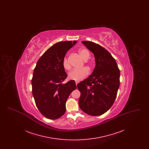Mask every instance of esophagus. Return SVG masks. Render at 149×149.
I'll return each instance as SVG.
<instances>
[{"label": "esophagus", "mask_w": 149, "mask_h": 149, "mask_svg": "<svg viewBox=\"0 0 149 149\" xmlns=\"http://www.w3.org/2000/svg\"><path fill=\"white\" fill-rule=\"evenodd\" d=\"M78 83H79V81H75V84H76V85H77Z\"/></svg>", "instance_id": "34e87169"}]
</instances>
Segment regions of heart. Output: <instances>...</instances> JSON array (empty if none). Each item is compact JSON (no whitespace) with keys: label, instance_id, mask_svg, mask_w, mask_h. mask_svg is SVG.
Returning <instances> with one entry per match:
<instances>
[{"label":"heart","instance_id":"heart-1","mask_svg":"<svg viewBox=\"0 0 149 149\" xmlns=\"http://www.w3.org/2000/svg\"><path fill=\"white\" fill-rule=\"evenodd\" d=\"M79 54L81 58L85 61V63L89 68H91L92 64L91 62H88V60L91 56V54L89 50L85 48H81L78 51ZM63 65L64 69L69 70L71 68V65L69 62L68 57L65 56L63 60ZM89 74V70L86 68H83L80 69H74L70 71L68 74V78L71 80L79 81L86 77Z\"/></svg>","mask_w":149,"mask_h":149}]
</instances>
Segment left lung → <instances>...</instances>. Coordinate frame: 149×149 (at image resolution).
I'll return each instance as SVG.
<instances>
[{"mask_svg":"<svg viewBox=\"0 0 149 149\" xmlns=\"http://www.w3.org/2000/svg\"><path fill=\"white\" fill-rule=\"evenodd\" d=\"M92 51L95 60L92 74L77 85L80 92L79 105L89 115L99 116L112 106L120 86V71L115 59L98 44L81 42Z\"/></svg>","mask_w":149,"mask_h":149,"instance_id":"obj_1","label":"left lung"}]
</instances>
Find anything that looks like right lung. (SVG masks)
<instances>
[{
  "label": "right lung",
  "instance_id": "right-lung-1",
  "mask_svg": "<svg viewBox=\"0 0 149 149\" xmlns=\"http://www.w3.org/2000/svg\"><path fill=\"white\" fill-rule=\"evenodd\" d=\"M77 42L68 41L55 43L36 64L32 79V94L39 111L47 118L56 120L64 115L66 101L77 88L73 80L63 84L68 76L63 65V58Z\"/></svg>",
  "mask_w": 149,
  "mask_h": 149
}]
</instances>
